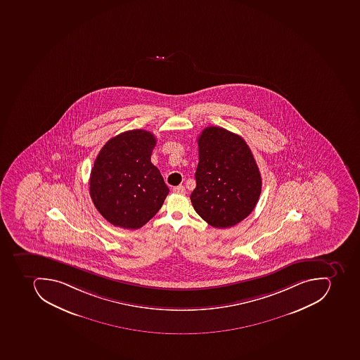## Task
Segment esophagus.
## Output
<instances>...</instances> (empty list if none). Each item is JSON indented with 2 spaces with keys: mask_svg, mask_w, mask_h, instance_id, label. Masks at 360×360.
<instances>
[{
  "mask_svg": "<svg viewBox=\"0 0 360 360\" xmlns=\"http://www.w3.org/2000/svg\"><path fill=\"white\" fill-rule=\"evenodd\" d=\"M173 192L176 193V194H185V187L183 185H179V186L173 187Z\"/></svg>",
  "mask_w": 360,
  "mask_h": 360,
  "instance_id": "esophagus-1",
  "label": "esophagus"
}]
</instances>
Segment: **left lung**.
Returning a JSON list of instances; mask_svg holds the SVG:
<instances>
[{"mask_svg": "<svg viewBox=\"0 0 360 360\" xmlns=\"http://www.w3.org/2000/svg\"><path fill=\"white\" fill-rule=\"evenodd\" d=\"M198 143L193 207L211 226H234L249 217L261 194L255 157L243 138L224 128H205Z\"/></svg>", "mask_w": 360, "mask_h": 360, "instance_id": "8db88e82", "label": "left lung"}]
</instances>
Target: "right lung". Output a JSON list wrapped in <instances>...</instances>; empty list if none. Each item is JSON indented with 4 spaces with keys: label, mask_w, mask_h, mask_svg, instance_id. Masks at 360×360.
<instances>
[{
    "label": "right lung",
    "mask_w": 360,
    "mask_h": 360,
    "mask_svg": "<svg viewBox=\"0 0 360 360\" xmlns=\"http://www.w3.org/2000/svg\"><path fill=\"white\" fill-rule=\"evenodd\" d=\"M155 145L150 131L128 130L109 139L94 162L90 196L115 226L137 230L156 215L169 193L150 162Z\"/></svg>",
    "instance_id": "1"
}]
</instances>
